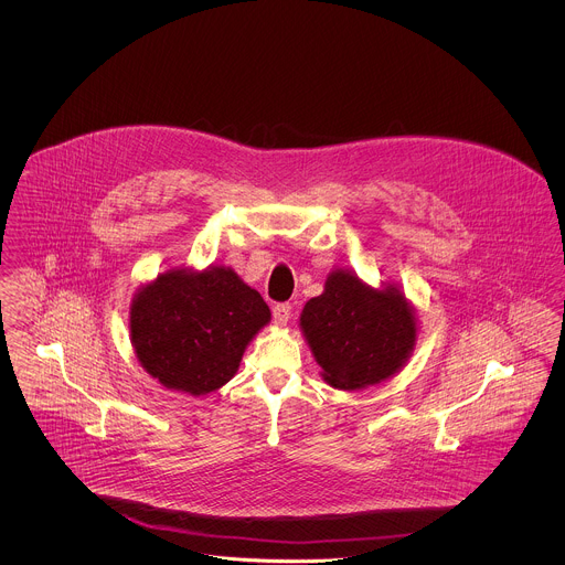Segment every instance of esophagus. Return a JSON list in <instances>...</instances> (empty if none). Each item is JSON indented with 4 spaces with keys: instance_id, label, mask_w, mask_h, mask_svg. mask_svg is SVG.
I'll list each match as a JSON object with an SVG mask.
<instances>
[{
    "instance_id": "1",
    "label": "esophagus",
    "mask_w": 565,
    "mask_h": 565,
    "mask_svg": "<svg viewBox=\"0 0 565 565\" xmlns=\"http://www.w3.org/2000/svg\"><path fill=\"white\" fill-rule=\"evenodd\" d=\"M292 316V307L288 302H279L273 307V322L277 326H286Z\"/></svg>"
}]
</instances>
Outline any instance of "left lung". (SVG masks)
<instances>
[{"instance_id":"1","label":"left lung","mask_w":565,"mask_h":565,"mask_svg":"<svg viewBox=\"0 0 565 565\" xmlns=\"http://www.w3.org/2000/svg\"><path fill=\"white\" fill-rule=\"evenodd\" d=\"M302 337L334 390H364L396 375L417 341L413 305L394 284L373 288L334 269L323 292L302 307Z\"/></svg>"}]
</instances>
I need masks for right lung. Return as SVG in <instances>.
Instances as JSON below:
<instances>
[{"mask_svg":"<svg viewBox=\"0 0 565 565\" xmlns=\"http://www.w3.org/2000/svg\"><path fill=\"white\" fill-rule=\"evenodd\" d=\"M269 322V305L228 267L164 270L135 292L129 311L139 364L190 396L237 375L243 351Z\"/></svg>","mask_w":565,"mask_h":565,"instance_id":"add662e5","label":"right lung"}]
</instances>
